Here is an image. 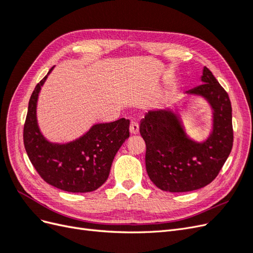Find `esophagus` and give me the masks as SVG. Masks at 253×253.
Returning a JSON list of instances; mask_svg holds the SVG:
<instances>
[{"instance_id": "1", "label": "esophagus", "mask_w": 253, "mask_h": 253, "mask_svg": "<svg viewBox=\"0 0 253 253\" xmlns=\"http://www.w3.org/2000/svg\"><path fill=\"white\" fill-rule=\"evenodd\" d=\"M129 132H131V134H133V135L138 134V132H139V125L137 124L136 121H132L131 122V126H129Z\"/></svg>"}]
</instances>
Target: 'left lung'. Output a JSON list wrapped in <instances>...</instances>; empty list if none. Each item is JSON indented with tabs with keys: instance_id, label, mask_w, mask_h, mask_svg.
Instances as JSON below:
<instances>
[{
	"instance_id": "left-lung-1",
	"label": "left lung",
	"mask_w": 253,
	"mask_h": 253,
	"mask_svg": "<svg viewBox=\"0 0 253 253\" xmlns=\"http://www.w3.org/2000/svg\"><path fill=\"white\" fill-rule=\"evenodd\" d=\"M202 82L186 94L203 97L213 111L212 132L205 141L191 139L180 116L172 110H152L141 119L145 168L152 182L163 191L189 192L209 185L232 150L230 99L206 66Z\"/></svg>"
}]
</instances>
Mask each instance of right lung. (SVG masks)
Returning <instances> with one entry per match:
<instances>
[{"label": "right lung", "instance_id": "1", "mask_svg": "<svg viewBox=\"0 0 253 253\" xmlns=\"http://www.w3.org/2000/svg\"><path fill=\"white\" fill-rule=\"evenodd\" d=\"M52 70L53 66L30 96L23 132L25 150L37 172L52 187L73 193L91 192L108 179L115 155L129 137V120L94 125L78 139L66 143L48 141L38 126L37 103Z\"/></svg>", "mask_w": 253, "mask_h": 253}]
</instances>
